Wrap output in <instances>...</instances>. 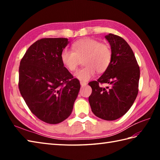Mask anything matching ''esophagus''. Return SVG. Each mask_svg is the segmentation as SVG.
<instances>
[{"label":"esophagus","mask_w":160,"mask_h":160,"mask_svg":"<svg viewBox=\"0 0 160 160\" xmlns=\"http://www.w3.org/2000/svg\"><path fill=\"white\" fill-rule=\"evenodd\" d=\"M87 83L84 82H80V85L82 87H84V86H86L87 85Z\"/></svg>","instance_id":"1"}]
</instances>
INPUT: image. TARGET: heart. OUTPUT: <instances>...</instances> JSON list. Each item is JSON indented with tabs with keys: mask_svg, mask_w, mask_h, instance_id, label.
<instances>
[{
	"mask_svg": "<svg viewBox=\"0 0 160 160\" xmlns=\"http://www.w3.org/2000/svg\"><path fill=\"white\" fill-rule=\"evenodd\" d=\"M72 50L64 49L60 55L61 62L67 69H76L80 59H83L85 67L78 69L74 76L82 82H87L98 73L106 71L112 60V51L108 44L101 43L97 40L83 38L73 44Z\"/></svg>",
	"mask_w": 160,
	"mask_h": 160,
	"instance_id": "heart-1",
	"label": "heart"
}]
</instances>
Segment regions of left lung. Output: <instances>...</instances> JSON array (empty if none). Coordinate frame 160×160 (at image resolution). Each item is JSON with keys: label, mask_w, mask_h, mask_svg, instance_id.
Returning <instances> with one entry per match:
<instances>
[{"label": "left lung", "mask_w": 160, "mask_h": 160, "mask_svg": "<svg viewBox=\"0 0 160 160\" xmlns=\"http://www.w3.org/2000/svg\"><path fill=\"white\" fill-rule=\"evenodd\" d=\"M105 38L112 51L111 62L99 79L89 83L92 88L89 102L95 115L111 121L123 116L136 99L140 71L133 52L125 40L112 33ZM103 83L109 84L110 89L99 86Z\"/></svg>", "instance_id": "8db88e82"}]
</instances>
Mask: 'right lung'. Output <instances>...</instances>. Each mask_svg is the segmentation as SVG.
Segmentation results:
<instances>
[{"instance_id":"right-lung-1","label":"right lung","mask_w":160,"mask_h":160,"mask_svg":"<svg viewBox=\"0 0 160 160\" xmlns=\"http://www.w3.org/2000/svg\"><path fill=\"white\" fill-rule=\"evenodd\" d=\"M67 38H42L29 47L19 67L20 94L33 114L55 124L64 121L73 110L80 89L79 80L61 62Z\"/></svg>"}]
</instances>
